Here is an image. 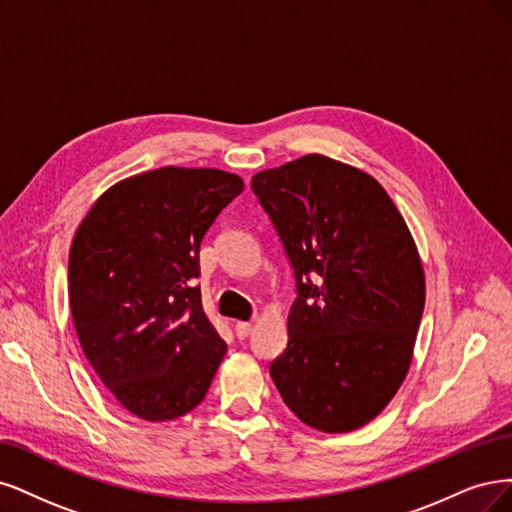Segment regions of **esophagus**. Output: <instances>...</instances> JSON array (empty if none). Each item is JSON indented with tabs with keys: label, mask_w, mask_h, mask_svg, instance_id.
Listing matches in <instances>:
<instances>
[{
	"label": "esophagus",
	"mask_w": 512,
	"mask_h": 512,
	"mask_svg": "<svg viewBox=\"0 0 512 512\" xmlns=\"http://www.w3.org/2000/svg\"><path fill=\"white\" fill-rule=\"evenodd\" d=\"M234 332H236V336H238L240 340H244L246 336L251 334V323H249V321H238L236 327H234Z\"/></svg>",
	"instance_id": "34e87169"
}]
</instances>
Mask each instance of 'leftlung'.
Masks as SVG:
<instances>
[{"label": "left lung", "mask_w": 512, "mask_h": 512, "mask_svg": "<svg viewBox=\"0 0 512 512\" xmlns=\"http://www.w3.org/2000/svg\"><path fill=\"white\" fill-rule=\"evenodd\" d=\"M295 280L287 349L270 364L283 402L321 432H351L402 385L425 278L402 214L366 172L306 155L251 180Z\"/></svg>", "instance_id": "obj_1"}]
</instances>
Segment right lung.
<instances>
[{
  "mask_svg": "<svg viewBox=\"0 0 512 512\" xmlns=\"http://www.w3.org/2000/svg\"><path fill=\"white\" fill-rule=\"evenodd\" d=\"M242 189L223 170L144 172L110 187L74 236L68 289L80 346L140 419L193 410L227 351L195 278L206 232Z\"/></svg>",
  "mask_w": 512,
  "mask_h": 512,
  "instance_id": "obj_1",
  "label": "right lung"
}]
</instances>
